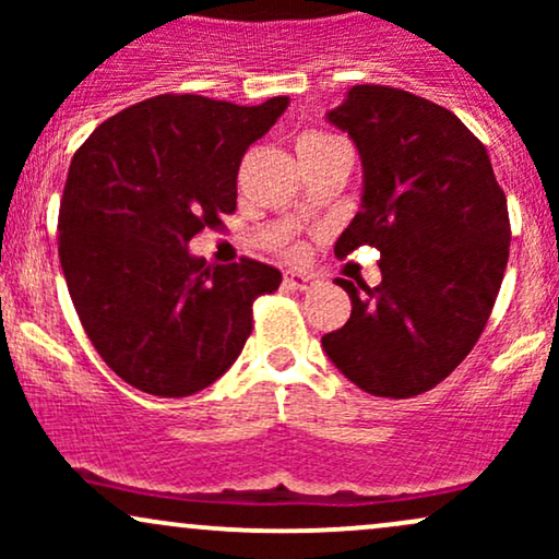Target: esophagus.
Returning a JSON list of instances; mask_svg holds the SVG:
<instances>
[{"mask_svg": "<svg viewBox=\"0 0 559 559\" xmlns=\"http://www.w3.org/2000/svg\"><path fill=\"white\" fill-rule=\"evenodd\" d=\"M284 281H286V286L297 288V292H310V288H316V286L320 284L316 275H310V273H294V271L286 273Z\"/></svg>", "mask_w": 559, "mask_h": 559, "instance_id": "1", "label": "esophagus"}]
</instances>
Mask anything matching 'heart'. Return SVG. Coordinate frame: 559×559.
<instances>
[{
  "instance_id": "obj_1",
  "label": "heart",
  "mask_w": 559,
  "mask_h": 559,
  "mask_svg": "<svg viewBox=\"0 0 559 559\" xmlns=\"http://www.w3.org/2000/svg\"><path fill=\"white\" fill-rule=\"evenodd\" d=\"M325 139H331L329 133L310 131V133H305V136L299 139V144H297V146H305V144H316V141H325ZM281 254H286V258H299V254H301V247H299L297 241H286V243H281Z\"/></svg>"
}]
</instances>
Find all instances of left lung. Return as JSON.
<instances>
[{
	"instance_id": "8db88e82",
	"label": "left lung",
	"mask_w": 559,
	"mask_h": 559,
	"mask_svg": "<svg viewBox=\"0 0 559 559\" xmlns=\"http://www.w3.org/2000/svg\"><path fill=\"white\" fill-rule=\"evenodd\" d=\"M329 120L357 144L362 204L336 258L381 252V284L336 278L352 316L323 349L355 386L407 400L478 342L510 258V215L486 146L447 107L402 88L352 86Z\"/></svg>"
}]
</instances>
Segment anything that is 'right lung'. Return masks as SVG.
<instances>
[{"mask_svg": "<svg viewBox=\"0 0 559 559\" xmlns=\"http://www.w3.org/2000/svg\"><path fill=\"white\" fill-rule=\"evenodd\" d=\"M286 105L159 94L112 115L73 155L60 265L88 342L133 389H207L241 355L254 299L281 286L265 262L213 267L186 247L234 213L243 152Z\"/></svg>", "mask_w": 559, "mask_h": 559, "instance_id": "add662e5", "label": "right lung"}]
</instances>
